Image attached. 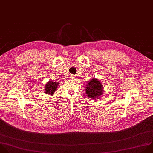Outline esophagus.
<instances>
[{"label": "esophagus", "instance_id": "1", "mask_svg": "<svg viewBox=\"0 0 153 153\" xmlns=\"http://www.w3.org/2000/svg\"><path fill=\"white\" fill-rule=\"evenodd\" d=\"M75 76L74 75H71V76H70V78H71V79H75Z\"/></svg>", "mask_w": 153, "mask_h": 153}]
</instances>
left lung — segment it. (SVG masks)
Listing matches in <instances>:
<instances>
[{
    "label": "left lung",
    "instance_id": "1",
    "mask_svg": "<svg viewBox=\"0 0 153 153\" xmlns=\"http://www.w3.org/2000/svg\"><path fill=\"white\" fill-rule=\"evenodd\" d=\"M85 86V94L91 99H98L104 91L102 83L95 78H91Z\"/></svg>",
    "mask_w": 153,
    "mask_h": 153
}]
</instances>
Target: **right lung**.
<instances>
[{
  "instance_id": "obj_1",
  "label": "right lung",
  "mask_w": 153,
  "mask_h": 153,
  "mask_svg": "<svg viewBox=\"0 0 153 153\" xmlns=\"http://www.w3.org/2000/svg\"><path fill=\"white\" fill-rule=\"evenodd\" d=\"M59 82L57 81H49L46 82L45 85V93L47 94L48 95H52L55 93V91L57 90Z\"/></svg>"
}]
</instances>
